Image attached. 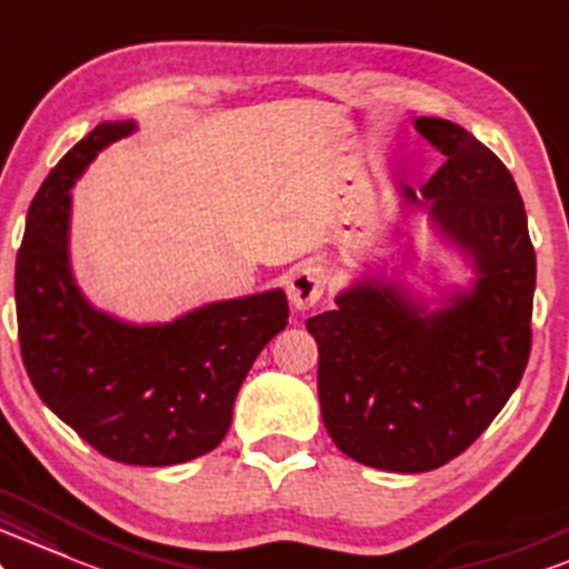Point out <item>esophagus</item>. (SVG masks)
<instances>
[{
	"label": "esophagus",
	"instance_id": "34e87169",
	"mask_svg": "<svg viewBox=\"0 0 569 569\" xmlns=\"http://www.w3.org/2000/svg\"><path fill=\"white\" fill-rule=\"evenodd\" d=\"M287 296L298 311H309L325 296V273L317 266H300L287 282Z\"/></svg>",
	"mask_w": 569,
	"mask_h": 569
}]
</instances>
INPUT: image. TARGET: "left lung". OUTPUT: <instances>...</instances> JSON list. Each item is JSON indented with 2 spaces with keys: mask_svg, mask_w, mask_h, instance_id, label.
<instances>
[{
  "mask_svg": "<svg viewBox=\"0 0 569 569\" xmlns=\"http://www.w3.org/2000/svg\"><path fill=\"white\" fill-rule=\"evenodd\" d=\"M416 130L447 162L407 212L471 266L431 309L399 279L365 273L338 292L336 311L306 327L319 346V405L340 452L372 469L420 473L458 458L503 410L530 359L536 250L506 164L469 130L418 117Z\"/></svg>",
  "mask_w": 569,
  "mask_h": 569,
  "instance_id": "1",
  "label": "left lung"
}]
</instances>
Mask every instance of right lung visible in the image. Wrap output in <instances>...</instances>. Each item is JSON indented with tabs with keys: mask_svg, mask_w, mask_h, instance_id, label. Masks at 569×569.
Wrapping results in <instances>:
<instances>
[{
	"mask_svg": "<svg viewBox=\"0 0 569 569\" xmlns=\"http://www.w3.org/2000/svg\"><path fill=\"white\" fill-rule=\"evenodd\" d=\"M136 130L98 124L33 197L16 260L18 338L33 389L87 445L117 463L176 466L223 442L239 386L290 309L277 287L136 325L84 298L69 260L71 189Z\"/></svg>",
	"mask_w": 569,
	"mask_h": 569,
	"instance_id": "right-lung-1",
	"label": "right lung"
}]
</instances>
